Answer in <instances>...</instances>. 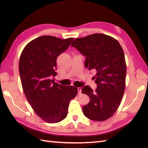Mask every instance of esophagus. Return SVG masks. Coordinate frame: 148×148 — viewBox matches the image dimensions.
Listing matches in <instances>:
<instances>
[{
    "label": "esophagus",
    "instance_id": "obj_1",
    "mask_svg": "<svg viewBox=\"0 0 148 148\" xmlns=\"http://www.w3.org/2000/svg\"><path fill=\"white\" fill-rule=\"evenodd\" d=\"M81 87H78L77 88V91H78V93L79 94H81Z\"/></svg>",
    "mask_w": 148,
    "mask_h": 148
}]
</instances>
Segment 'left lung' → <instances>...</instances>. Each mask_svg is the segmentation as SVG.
I'll return each mask as SVG.
<instances>
[{"label":"left lung","mask_w":148,"mask_h":148,"mask_svg":"<svg viewBox=\"0 0 148 148\" xmlns=\"http://www.w3.org/2000/svg\"><path fill=\"white\" fill-rule=\"evenodd\" d=\"M86 56L84 66L95 72V91L89 86L82 93L90 97L83 107L84 116L93 121L109 119L117 111L125 89L127 66L120 44L113 37L93 34L74 39L71 45Z\"/></svg>","instance_id":"obj_1"}]
</instances>
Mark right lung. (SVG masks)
<instances>
[{"instance_id":"right-lung-1","label":"right lung","mask_w":148,"mask_h":148,"mask_svg":"<svg viewBox=\"0 0 148 148\" xmlns=\"http://www.w3.org/2000/svg\"><path fill=\"white\" fill-rule=\"evenodd\" d=\"M73 38L61 39L51 36L37 37L21 52L19 72L25 95L34 111L49 123L61 121L67 115L70 101L77 88L55 83L56 59Z\"/></svg>"}]
</instances>
